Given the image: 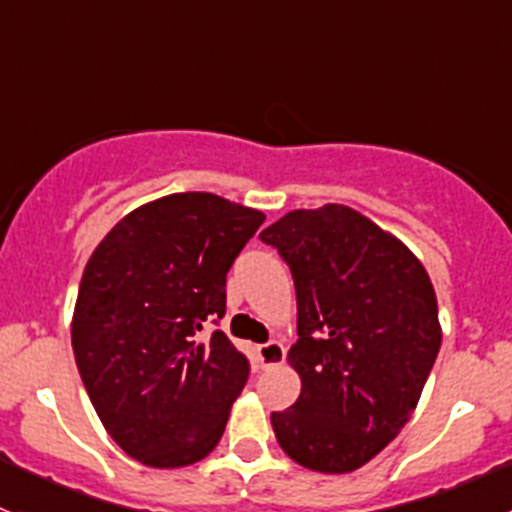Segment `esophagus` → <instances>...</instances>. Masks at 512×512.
Masks as SVG:
<instances>
[{
	"mask_svg": "<svg viewBox=\"0 0 512 512\" xmlns=\"http://www.w3.org/2000/svg\"><path fill=\"white\" fill-rule=\"evenodd\" d=\"M257 359H260V364L265 366V369L282 364V361H285V347H282L280 342L260 344V347H257Z\"/></svg>",
	"mask_w": 512,
	"mask_h": 512,
	"instance_id": "esophagus-1",
	"label": "esophagus"
}]
</instances>
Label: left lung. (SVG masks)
Returning a JSON list of instances; mask_svg holds the SVG:
<instances>
[{
    "label": "left lung",
    "mask_w": 512,
    "mask_h": 512,
    "mask_svg": "<svg viewBox=\"0 0 512 512\" xmlns=\"http://www.w3.org/2000/svg\"><path fill=\"white\" fill-rule=\"evenodd\" d=\"M297 289L289 364L299 399L272 414L277 443L309 471L349 473L394 441L441 349L428 272L347 205L292 210L260 232Z\"/></svg>",
    "instance_id": "1"
}]
</instances>
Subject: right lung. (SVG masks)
Wrapping results in <instances>:
<instances>
[{"mask_svg":"<svg viewBox=\"0 0 512 512\" xmlns=\"http://www.w3.org/2000/svg\"><path fill=\"white\" fill-rule=\"evenodd\" d=\"M260 210L173 193L128 213L81 277L71 347L108 436L151 468H183L218 446L250 364L225 332V280Z\"/></svg>","mask_w":512,"mask_h":512,"instance_id":"add662e5","label":"right lung"}]
</instances>
